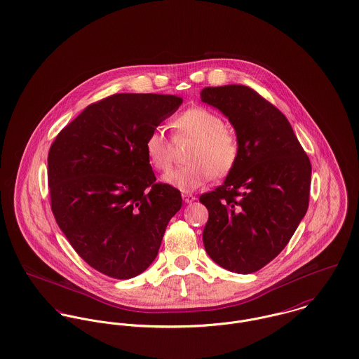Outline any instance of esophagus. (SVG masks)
<instances>
[{
    "label": "esophagus",
    "mask_w": 359,
    "mask_h": 359,
    "mask_svg": "<svg viewBox=\"0 0 359 359\" xmlns=\"http://www.w3.org/2000/svg\"><path fill=\"white\" fill-rule=\"evenodd\" d=\"M182 197H183V201H184L186 203H191V202H194V201L197 199L193 194H189V193H183Z\"/></svg>",
    "instance_id": "esophagus-1"
}]
</instances>
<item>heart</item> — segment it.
Masks as SVG:
<instances>
[{"label": "heart", "instance_id": "heart-1", "mask_svg": "<svg viewBox=\"0 0 359 359\" xmlns=\"http://www.w3.org/2000/svg\"><path fill=\"white\" fill-rule=\"evenodd\" d=\"M194 137L186 160L189 163L170 169L163 182L180 191H194L213 175L227 176L239 160L238 139L226 129L224 120L206 107H191L173 120V139ZM144 154L156 170H166L173 161V143L161 128L151 129L143 143Z\"/></svg>", "mask_w": 359, "mask_h": 359}]
</instances>
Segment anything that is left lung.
I'll list each match as a JSON object with an SVG mask.
<instances>
[{
    "label": "left lung",
    "mask_w": 359,
    "mask_h": 359,
    "mask_svg": "<svg viewBox=\"0 0 359 359\" xmlns=\"http://www.w3.org/2000/svg\"><path fill=\"white\" fill-rule=\"evenodd\" d=\"M201 100L229 117L241 147L224 183L199 197L209 212L203 246L223 269L250 274L278 256L304 217L311 162L286 117L252 88L208 86Z\"/></svg>",
    "instance_id": "1"
}]
</instances>
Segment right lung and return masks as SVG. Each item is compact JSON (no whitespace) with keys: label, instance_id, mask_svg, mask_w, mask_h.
Here are the masks:
<instances>
[{"label":"right lung","instance_id":"1","mask_svg":"<svg viewBox=\"0 0 359 359\" xmlns=\"http://www.w3.org/2000/svg\"><path fill=\"white\" fill-rule=\"evenodd\" d=\"M182 103L173 95L116 93L89 104L50 144L55 220L81 259L110 278L142 274L182 208L180 191L156 182L143 149Z\"/></svg>","mask_w":359,"mask_h":359}]
</instances>
